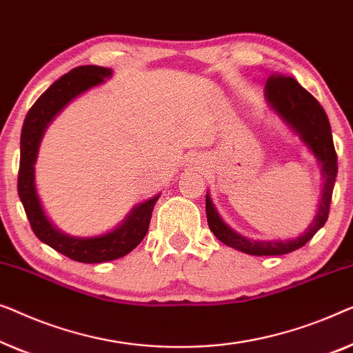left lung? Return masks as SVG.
I'll return each mask as SVG.
<instances>
[{"label": "left lung", "instance_id": "8db88e82", "mask_svg": "<svg viewBox=\"0 0 353 353\" xmlns=\"http://www.w3.org/2000/svg\"><path fill=\"white\" fill-rule=\"evenodd\" d=\"M265 94L270 107L299 134L305 145H309L321 163L325 187L316 217L304 235L286 241H254L238 235L217 214L210 195H206V217L211 232L224 245L251 256H281L299 250L325 225L330 214L332 188L337 176V155L332 143L331 126L323 107L294 78L274 73L267 79Z\"/></svg>", "mask_w": 353, "mask_h": 353}]
</instances>
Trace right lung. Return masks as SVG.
Instances as JSON below:
<instances>
[{
	"label": "right lung",
	"instance_id": "obj_1",
	"mask_svg": "<svg viewBox=\"0 0 353 353\" xmlns=\"http://www.w3.org/2000/svg\"><path fill=\"white\" fill-rule=\"evenodd\" d=\"M112 70L97 65H81L65 73L54 81L38 101L30 108L21 134V165H19L17 192L26 210L30 225L34 235L61 254L84 264H99L113 259H120L131 252L147 235L150 225L153 206L158 196L143 201L136 206L128 219L115 230L101 236L77 238L63 235L54 228L44 211L34 188V161L43 132L49 121L78 94L102 83L110 77Z\"/></svg>",
	"mask_w": 353,
	"mask_h": 353
}]
</instances>
